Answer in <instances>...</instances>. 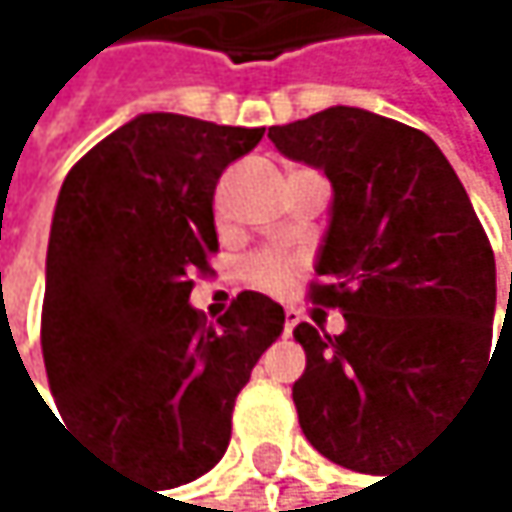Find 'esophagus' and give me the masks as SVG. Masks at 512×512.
Masks as SVG:
<instances>
[{"label":"esophagus","instance_id":"1","mask_svg":"<svg viewBox=\"0 0 512 512\" xmlns=\"http://www.w3.org/2000/svg\"><path fill=\"white\" fill-rule=\"evenodd\" d=\"M297 321H300V312H297V309H285V337H291V334H294Z\"/></svg>","mask_w":512,"mask_h":512}]
</instances>
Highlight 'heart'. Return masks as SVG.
Instances as JSON below:
<instances>
[{"mask_svg":"<svg viewBox=\"0 0 512 512\" xmlns=\"http://www.w3.org/2000/svg\"><path fill=\"white\" fill-rule=\"evenodd\" d=\"M297 270V261L294 258H279V254H258V258H251L248 267H245V279L261 288V291H276L288 282V276Z\"/></svg>","mask_w":512,"mask_h":512,"instance_id":"heart-1","label":"heart"}]
</instances>
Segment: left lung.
I'll return each instance as SVG.
<instances>
[{
	"label": "left lung",
	"mask_w": 512,
	"mask_h": 512,
	"mask_svg": "<svg viewBox=\"0 0 512 512\" xmlns=\"http://www.w3.org/2000/svg\"><path fill=\"white\" fill-rule=\"evenodd\" d=\"M270 139L334 188L312 303L340 306L346 331L294 327L306 352L291 388L300 428L334 464L385 473L422 446L495 358L492 245L422 130L334 105L270 127Z\"/></svg>",
	"instance_id": "8db88e82"
}]
</instances>
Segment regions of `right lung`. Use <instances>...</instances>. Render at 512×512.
<instances>
[{
	"label": "right lung",
	"instance_id": "1",
	"mask_svg": "<svg viewBox=\"0 0 512 512\" xmlns=\"http://www.w3.org/2000/svg\"><path fill=\"white\" fill-rule=\"evenodd\" d=\"M264 139L151 112L93 145L66 175L48 242L42 355L63 422L154 489L209 473L230 443L236 394L285 312L242 291L218 324L191 276L218 251L215 185Z\"/></svg>",
	"mask_w": 512,
	"mask_h": 512
}]
</instances>
